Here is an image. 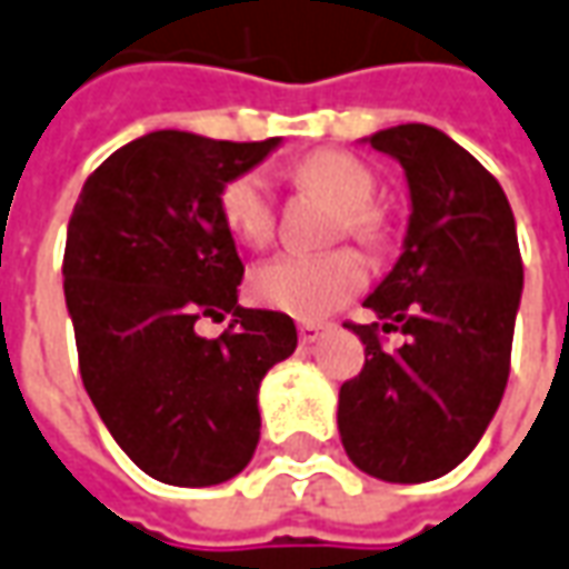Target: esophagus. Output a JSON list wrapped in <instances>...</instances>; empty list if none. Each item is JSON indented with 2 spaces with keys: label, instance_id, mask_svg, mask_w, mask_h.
Wrapping results in <instances>:
<instances>
[{
  "label": "esophagus",
  "instance_id": "obj_1",
  "mask_svg": "<svg viewBox=\"0 0 569 569\" xmlns=\"http://www.w3.org/2000/svg\"><path fill=\"white\" fill-rule=\"evenodd\" d=\"M322 331H326V326H319V322H300V341L303 345H316L322 338Z\"/></svg>",
  "mask_w": 569,
  "mask_h": 569
}]
</instances>
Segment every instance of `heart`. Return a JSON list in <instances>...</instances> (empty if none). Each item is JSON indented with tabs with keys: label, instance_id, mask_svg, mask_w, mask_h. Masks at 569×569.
Listing matches in <instances>:
<instances>
[{
	"label": "heart",
	"instance_id": "b5f03b06",
	"mask_svg": "<svg viewBox=\"0 0 569 569\" xmlns=\"http://www.w3.org/2000/svg\"><path fill=\"white\" fill-rule=\"evenodd\" d=\"M297 181L341 209V228L350 238L376 243L382 238V216L372 209L376 178L357 156L338 150H316L297 162ZM228 234L243 247H262L272 238L276 212L269 181L262 171H243L222 187L219 197ZM366 284V262L353 250H331L322 257L269 259L250 272V297L269 310L297 319H322L347 303Z\"/></svg>",
	"mask_w": 569,
	"mask_h": 569
}]
</instances>
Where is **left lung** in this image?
<instances>
[{
	"mask_svg": "<svg viewBox=\"0 0 569 569\" xmlns=\"http://www.w3.org/2000/svg\"><path fill=\"white\" fill-rule=\"evenodd\" d=\"M398 159L410 190L403 250L363 307L382 322L347 326L366 345L363 372L341 385L347 457L385 482H429L486 436L510 372L523 293L517 222L501 184L429 124L366 137ZM379 330L408 341L385 351Z\"/></svg>",
	"mask_w": 569,
	"mask_h": 569,
	"instance_id": "obj_1",
	"label": "left lung"
}]
</instances>
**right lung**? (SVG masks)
Masks as SVG:
<instances>
[{
  "instance_id": "right-lung-1",
  "label": "right lung",
  "mask_w": 569,
  "mask_h": 569,
  "mask_svg": "<svg viewBox=\"0 0 569 569\" xmlns=\"http://www.w3.org/2000/svg\"><path fill=\"white\" fill-rule=\"evenodd\" d=\"M278 143L143 133L87 178L68 222L80 379L118 448L166 486H219L250 463L259 382L297 347L291 316L238 303L243 262L219 209ZM228 311L219 339L196 331Z\"/></svg>"
}]
</instances>
